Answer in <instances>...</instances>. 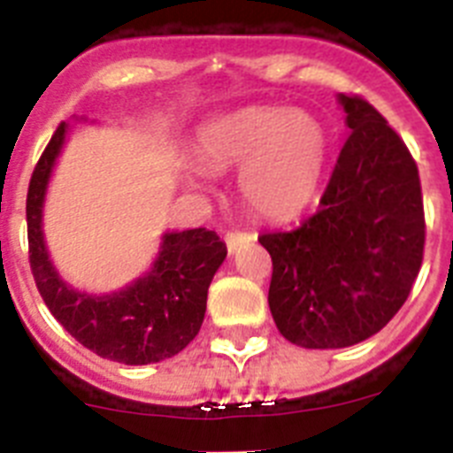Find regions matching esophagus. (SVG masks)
<instances>
[{
    "mask_svg": "<svg viewBox=\"0 0 453 453\" xmlns=\"http://www.w3.org/2000/svg\"><path fill=\"white\" fill-rule=\"evenodd\" d=\"M224 240H226V250L234 254V251L238 250L242 242H247V240H254V234H247V231H229Z\"/></svg>",
    "mask_w": 453,
    "mask_h": 453,
    "instance_id": "obj_1",
    "label": "esophagus"
}]
</instances>
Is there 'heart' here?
<instances>
[{"label": "heart", "mask_w": 453, "mask_h": 453, "mask_svg": "<svg viewBox=\"0 0 453 453\" xmlns=\"http://www.w3.org/2000/svg\"><path fill=\"white\" fill-rule=\"evenodd\" d=\"M329 138L308 113L281 106L242 108L208 122L197 134V156L211 172H240V195L256 215H297L318 190ZM206 174L192 172V181Z\"/></svg>", "instance_id": "b5f03b06"}]
</instances>
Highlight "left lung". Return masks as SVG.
I'll return each instance as SVG.
<instances>
[{
  "label": "left lung",
  "mask_w": 453,
  "mask_h": 453,
  "mask_svg": "<svg viewBox=\"0 0 453 453\" xmlns=\"http://www.w3.org/2000/svg\"><path fill=\"white\" fill-rule=\"evenodd\" d=\"M338 102L351 134L318 213L297 229L258 235L272 256L276 329L306 349H340L379 334L411 295L424 256L413 156L370 102Z\"/></svg>",
  "instance_id": "8db88e82"
}]
</instances>
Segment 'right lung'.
<instances>
[{"label": "right lung", "mask_w": 453, "mask_h": 453, "mask_svg": "<svg viewBox=\"0 0 453 453\" xmlns=\"http://www.w3.org/2000/svg\"><path fill=\"white\" fill-rule=\"evenodd\" d=\"M65 129V122L58 124L27 192L29 263L40 297L72 338L102 358L124 365L172 358L202 329L208 286L226 258V245L203 226L165 234L154 267L124 290L97 297L67 286L51 265L42 238V202Z\"/></svg>", "instance_id": "right-lung-1"}]
</instances>
